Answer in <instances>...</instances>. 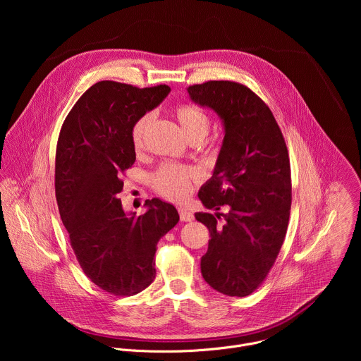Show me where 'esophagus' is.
Masks as SVG:
<instances>
[{
    "instance_id": "esophagus-1",
    "label": "esophagus",
    "mask_w": 361,
    "mask_h": 361,
    "mask_svg": "<svg viewBox=\"0 0 361 361\" xmlns=\"http://www.w3.org/2000/svg\"><path fill=\"white\" fill-rule=\"evenodd\" d=\"M178 213H180V219L181 221H192L194 220V216L191 212H188L187 209H178Z\"/></svg>"
}]
</instances>
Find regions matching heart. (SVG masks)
I'll list each match as a JSON object with an SVG mask.
<instances>
[{"label": "heart", "instance_id": "b5f03b06", "mask_svg": "<svg viewBox=\"0 0 361 361\" xmlns=\"http://www.w3.org/2000/svg\"><path fill=\"white\" fill-rule=\"evenodd\" d=\"M176 118L187 137V140H202L209 134L210 118L201 109L190 104L177 106L174 110ZM151 124V116H141L131 127V141L135 149H140L144 144L145 133ZM197 178L194 170L180 166H163L151 177L152 187L161 195L170 200H184L192 187V181Z\"/></svg>", "mask_w": 361, "mask_h": 361}]
</instances>
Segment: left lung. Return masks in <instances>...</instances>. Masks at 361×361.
Segmentation results:
<instances>
[{"mask_svg":"<svg viewBox=\"0 0 361 361\" xmlns=\"http://www.w3.org/2000/svg\"><path fill=\"white\" fill-rule=\"evenodd\" d=\"M187 91L224 128L213 176L198 191L204 207L216 210L195 213L212 237L201 274L219 293L245 297L263 283L286 237L291 207L286 141L270 109L250 88L209 81ZM223 204L227 214L218 213ZM221 216L223 226L216 223Z\"/></svg>","mask_w":361,"mask_h":361,"instance_id":"obj_1","label":"left lung"}]
</instances>
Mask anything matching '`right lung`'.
<instances>
[{"instance_id":"obj_1","label":"right lung","mask_w":361,"mask_h":361,"mask_svg":"<svg viewBox=\"0 0 361 361\" xmlns=\"http://www.w3.org/2000/svg\"><path fill=\"white\" fill-rule=\"evenodd\" d=\"M170 91L99 81L80 97L60 131L56 197L63 224L85 276L116 295H134L152 283L157 243L180 220L160 198L147 200L138 217L118 198L121 173L135 161L131 127Z\"/></svg>"}]
</instances>
